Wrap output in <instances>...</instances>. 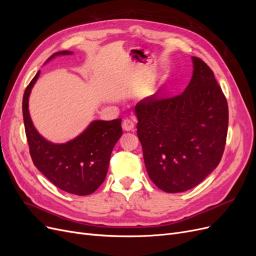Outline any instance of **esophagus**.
I'll list each match as a JSON object with an SVG mask.
<instances>
[{
    "label": "esophagus",
    "mask_w": 256,
    "mask_h": 256,
    "mask_svg": "<svg viewBox=\"0 0 256 256\" xmlns=\"http://www.w3.org/2000/svg\"><path fill=\"white\" fill-rule=\"evenodd\" d=\"M134 128V122L130 118L124 120L122 122V129L125 131H130Z\"/></svg>",
    "instance_id": "obj_1"
}]
</instances>
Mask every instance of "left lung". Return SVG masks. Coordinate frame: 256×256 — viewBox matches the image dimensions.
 Masks as SVG:
<instances>
[{"label": "left lung", "mask_w": 256, "mask_h": 256, "mask_svg": "<svg viewBox=\"0 0 256 256\" xmlns=\"http://www.w3.org/2000/svg\"><path fill=\"white\" fill-rule=\"evenodd\" d=\"M192 62V78L182 94L157 92L134 109L147 173L168 193L202 182L220 164L226 142V98L205 62L196 56Z\"/></svg>", "instance_id": "8db88e82"}]
</instances>
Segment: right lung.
<instances>
[{
    "label": "right lung",
    "mask_w": 256,
    "mask_h": 256,
    "mask_svg": "<svg viewBox=\"0 0 256 256\" xmlns=\"http://www.w3.org/2000/svg\"><path fill=\"white\" fill-rule=\"evenodd\" d=\"M60 51L54 56H69ZM40 72L30 82L22 100L23 120L34 166L60 190L76 196H88L96 191L106 176L113 147L122 134V120H94L79 136L64 144L46 140L35 129L28 113V97Z\"/></svg>",
    "instance_id": "1"
}]
</instances>
